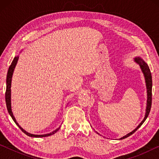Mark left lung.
I'll list each match as a JSON object with an SVG mask.
<instances>
[{"label":"left lung","mask_w":159,"mask_h":159,"mask_svg":"<svg viewBox=\"0 0 159 159\" xmlns=\"http://www.w3.org/2000/svg\"><path fill=\"white\" fill-rule=\"evenodd\" d=\"M134 60L137 63L139 64V65L140 66L141 69L143 74L144 75L145 77V80H146V85H147V109H146V114H145V117L143 119V120L139 123V125L134 130H133L131 133H128L126 135L123 136V138H120V139H124L128 138L130 135H131L132 134H133L134 132H135L140 127V126L143 124V123L145 121V120L147 119V118L148 117V116L149 114L150 110H151V107H152V74H151L150 69L149 68V66L147 65V64H146L143 61L142 59L140 57H136L134 59Z\"/></svg>","instance_id":"obj_1"}]
</instances>
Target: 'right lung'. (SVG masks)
<instances>
[{
	"instance_id": "right-lung-1",
	"label": "right lung",
	"mask_w": 159,
	"mask_h": 159,
	"mask_svg": "<svg viewBox=\"0 0 159 159\" xmlns=\"http://www.w3.org/2000/svg\"><path fill=\"white\" fill-rule=\"evenodd\" d=\"M19 57H15L13 60L12 62L10 64V66L8 69V71H7V78H6V91H5V102H6V106H7V111H8V113L11 116L12 118L14 120L15 123L18 125V127L20 128L21 131L23 133H25L26 135H28L29 137H32V138H43V137H48L50 136L51 134H55L56 132H57L60 128H58L57 130H55V131L52 132V133H48V134H30L26 132L22 128H21L20 125H19L18 123L16 121L15 118L14 117V116L12 114V109H11V90H10V88H11V80H12V74L13 71H14V69L17 64V62L18 61Z\"/></svg>"
}]
</instances>
